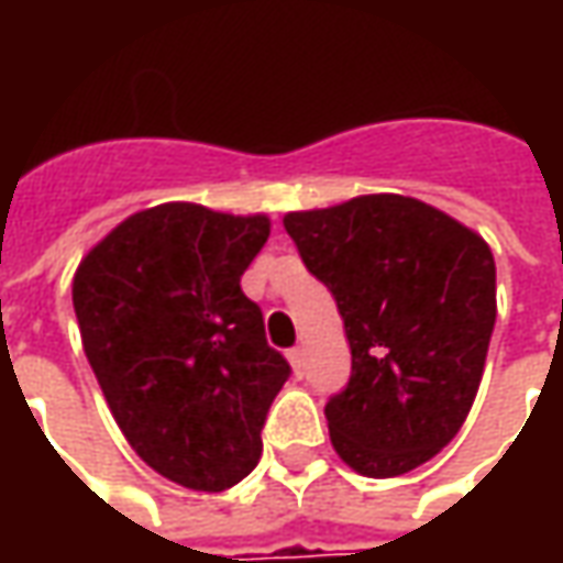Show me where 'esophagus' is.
<instances>
[{
  "mask_svg": "<svg viewBox=\"0 0 563 563\" xmlns=\"http://www.w3.org/2000/svg\"><path fill=\"white\" fill-rule=\"evenodd\" d=\"M288 360H291V369L297 376H303V366H307V357H303V347H294L288 351Z\"/></svg>",
  "mask_w": 563,
  "mask_h": 563,
  "instance_id": "esophagus-1",
  "label": "esophagus"
}]
</instances>
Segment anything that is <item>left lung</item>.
<instances>
[{"label": "left lung", "instance_id": "obj_1", "mask_svg": "<svg viewBox=\"0 0 563 563\" xmlns=\"http://www.w3.org/2000/svg\"><path fill=\"white\" fill-rule=\"evenodd\" d=\"M285 231L335 297L351 344L347 388L325 404L338 457L373 479L417 470L476 398L498 313L492 250L400 194L288 212Z\"/></svg>", "mask_w": 563, "mask_h": 563}]
</instances>
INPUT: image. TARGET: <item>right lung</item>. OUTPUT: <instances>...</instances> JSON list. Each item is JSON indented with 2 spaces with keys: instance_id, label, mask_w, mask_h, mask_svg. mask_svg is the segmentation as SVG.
Listing matches in <instances>:
<instances>
[{
  "instance_id": "right-lung-1",
  "label": "right lung",
  "mask_w": 563,
  "mask_h": 563,
  "mask_svg": "<svg viewBox=\"0 0 563 563\" xmlns=\"http://www.w3.org/2000/svg\"><path fill=\"white\" fill-rule=\"evenodd\" d=\"M266 216L163 203L128 216L75 272L84 354L131 448L159 476L225 492L263 454V422L291 376L241 275Z\"/></svg>"
}]
</instances>
